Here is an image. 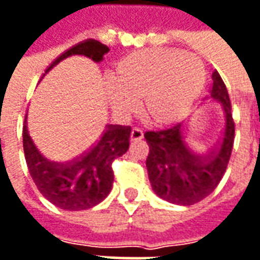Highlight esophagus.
I'll list each match as a JSON object with an SVG mask.
<instances>
[{
  "label": "esophagus",
  "instance_id": "1",
  "mask_svg": "<svg viewBox=\"0 0 260 260\" xmlns=\"http://www.w3.org/2000/svg\"><path fill=\"white\" fill-rule=\"evenodd\" d=\"M144 138V132L141 128H138V126H135L134 129H132V134H131V140L132 141H140V140H143Z\"/></svg>",
  "mask_w": 260,
  "mask_h": 260
}]
</instances>
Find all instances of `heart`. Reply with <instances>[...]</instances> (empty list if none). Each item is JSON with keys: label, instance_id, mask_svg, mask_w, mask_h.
<instances>
[{"label": "heart", "instance_id": "obj_1", "mask_svg": "<svg viewBox=\"0 0 260 260\" xmlns=\"http://www.w3.org/2000/svg\"><path fill=\"white\" fill-rule=\"evenodd\" d=\"M205 84V66L174 50H147L122 60L112 72L107 95L116 116L140 112L153 123H171L190 110Z\"/></svg>", "mask_w": 260, "mask_h": 260}]
</instances>
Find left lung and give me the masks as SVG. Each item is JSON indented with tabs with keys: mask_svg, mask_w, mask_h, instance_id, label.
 Segmentation results:
<instances>
[{
	"mask_svg": "<svg viewBox=\"0 0 260 260\" xmlns=\"http://www.w3.org/2000/svg\"><path fill=\"white\" fill-rule=\"evenodd\" d=\"M210 95L219 101L225 112L221 141L207 154L192 150L185 140L182 122L160 131H147L148 144L147 171L154 192L174 205L190 206L213 192L226 171L233 153L236 123L231 112V100L218 70L212 73Z\"/></svg>",
	"mask_w": 260,
	"mask_h": 260,
	"instance_id": "obj_1",
	"label": "left lung"
}]
</instances>
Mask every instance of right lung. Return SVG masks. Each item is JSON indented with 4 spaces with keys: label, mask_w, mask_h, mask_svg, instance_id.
<instances>
[{
    "label": "right lung",
    "mask_w": 260,
    "mask_h": 260,
    "mask_svg": "<svg viewBox=\"0 0 260 260\" xmlns=\"http://www.w3.org/2000/svg\"><path fill=\"white\" fill-rule=\"evenodd\" d=\"M109 47L95 39H85L60 54L48 70L63 58L82 54L101 61ZM131 126L107 125L101 138L88 151L70 161L48 160L38 151L27 126H23V151L29 174L39 192L63 210H85L103 202L113 185L112 163L129 148Z\"/></svg>",
    "instance_id": "add662e5"
}]
</instances>
